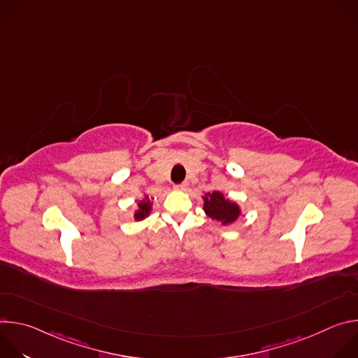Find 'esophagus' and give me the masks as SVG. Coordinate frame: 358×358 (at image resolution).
I'll list each match as a JSON object with an SVG mask.
<instances>
[{
  "label": "esophagus",
  "mask_w": 358,
  "mask_h": 358,
  "mask_svg": "<svg viewBox=\"0 0 358 358\" xmlns=\"http://www.w3.org/2000/svg\"><path fill=\"white\" fill-rule=\"evenodd\" d=\"M174 188H176V189H178V191H185V189L188 188V182H181V184H176V185H174Z\"/></svg>",
  "instance_id": "1"
}]
</instances>
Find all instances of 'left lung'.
<instances>
[{
	"label": "left lung",
	"mask_w": 358,
	"mask_h": 358,
	"mask_svg": "<svg viewBox=\"0 0 358 358\" xmlns=\"http://www.w3.org/2000/svg\"><path fill=\"white\" fill-rule=\"evenodd\" d=\"M203 211L213 220H217L220 222L231 224L239 217V207L235 202L227 199L221 192L214 191L213 194H207L203 196Z\"/></svg>",
	"instance_id": "8db88e82"
}]
</instances>
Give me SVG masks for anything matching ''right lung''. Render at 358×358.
<instances>
[{
    "instance_id": "right-lung-1",
    "label": "right lung",
    "mask_w": 358,
    "mask_h": 358,
    "mask_svg": "<svg viewBox=\"0 0 358 358\" xmlns=\"http://www.w3.org/2000/svg\"><path fill=\"white\" fill-rule=\"evenodd\" d=\"M150 210H151V203H150V201H147V196H145V199L144 201H140L138 202V210H137V213H136V220L137 221H140V220H144L148 214H150Z\"/></svg>"
}]
</instances>
